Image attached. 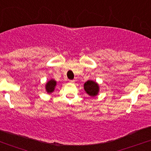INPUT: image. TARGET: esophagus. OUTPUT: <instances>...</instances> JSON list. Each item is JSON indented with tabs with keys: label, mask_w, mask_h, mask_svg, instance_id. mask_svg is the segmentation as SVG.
<instances>
[{
	"label": "esophagus",
	"mask_w": 151,
	"mask_h": 151,
	"mask_svg": "<svg viewBox=\"0 0 151 151\" xmlns=\"http://www.w3.org/2000/svg\"><path fill=\"white\" fill-rule=\"evenodd\" d=\"M69 81H70V82H71V83H73L74 80H69Z\"/></svg>",
	"instance_id": "obj_1"
}]
</instances>
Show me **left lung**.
<instances>
[{
    "label": "left lung",
    "mask_w": 151,
    "mask_h": 151,
    "mask_svg": "<svg viewBox=\"0 0 151 151\" xmlns=\"http://www.w3.org/2000/svg\"><path fill=\"white\" fill-rule=\"evenodd\" d=\"M84 90L89 96H94L99 92V86L96 82L93 81H87L84 85Z\"/></svg>",
    "instance_id": "1"
}]
</instances>
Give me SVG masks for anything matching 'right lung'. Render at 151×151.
<instances>
[{"mask_svg": "<svg viewBox=\"0 0 151 151\" xmlns=\"http://www.w3.org/2000/svg\"><path fill=\"white\" fill-rule=\"evenodd\" d=\"M56 85V81L53 79H51V80L48 81L46 84V90L47 92L51 93L55 89V86Z\"/></svg>", "mask_w": 151, "mask_h": 151, "instance_id": "obj_1", "label": "right lung"}]
</instances>
